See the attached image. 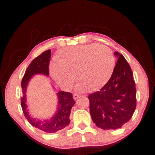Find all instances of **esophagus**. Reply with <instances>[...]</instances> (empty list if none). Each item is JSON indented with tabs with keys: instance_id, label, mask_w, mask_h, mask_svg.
<instances>
[{
	"instance_id": "esophagus-1",
	"label": "esophagus",
	"mask_w": 155,
	"mask_h": 155,
	"mask_svg": "<svg viewBox=\"0 0 155 155\" xmlns=\"http://www.w3.org/2000/svg\"><path fill=\"white\" fill-rule=\"evenodd\" d=\"M80 95H79V94H74V95H73V98H74V100L75 101V100H76V99H78L79 97H80Z\"/></svg>"
}]
</instances>
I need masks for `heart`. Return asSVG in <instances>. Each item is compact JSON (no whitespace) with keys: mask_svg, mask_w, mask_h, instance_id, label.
Wrapping results in <instances>:
<instances>
[{"mask_svg":"<svg viewBox=\"0 0 155 155\" xmlns=\"http://www.w3.org/2000/svg\"><path fill=\"white\" fill-rule=\"evenodd\" d=\"M58 62L50 67L52 78L58 85L69 89L76 80H81L78 91L100 88L109 80L115 67L112 51L105 45L90 44L63 48Z\"/></svg>","mask_w":155,"mask_h":155,"instance_id":"heart-1","label":"heart"}]
</instances>
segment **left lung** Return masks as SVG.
<instances>
[{
    "mask_svg": "<svg viewBox=\"0 0 155 155\" xmlns=\"http://www.w3.org/2000/svg\"><path fill=\"white\" fill-rule=\"evenodd\" d=\"M117 59L111 77L98 92L88 96L93 122L103 130H115L129 121L136 107V90L133 73L123 55Z\"/></svg>",
    "mask_w": 155,
    "mask_h": 155,
    "instance_id": "obj_1",
    "label": "left lung"
}]
</instances>
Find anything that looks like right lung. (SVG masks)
Returning a JSON list of instances; mask_svg holds the SVG:
<instances>
[{"mask_svg":"<svg viewBox=\"0 0 155 155\" xmlns=\"http://www.w3.org/2000/svg\"><path fill=\"white\" fill-rule=\"evenodd\" d=\"M51 50L43 52L41 54L31 61L26 69L21 84L22 87L21 104L25 118L32 126L48 134L55 133L68 126L70 123L69 116L71 110L75 103L71 93L59 91L57 93L58 99L57 110L51 117L44 119H37L31 117L29 113L27 105V97H26V91H27L28 84L35 75H43L47 77L48 76V66L51 55Z\"/></svg>","mask_w":155,"mask_h":155,"instance_id":"right-lung-1","label":"right lung"}]
</instances>
